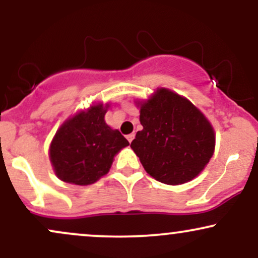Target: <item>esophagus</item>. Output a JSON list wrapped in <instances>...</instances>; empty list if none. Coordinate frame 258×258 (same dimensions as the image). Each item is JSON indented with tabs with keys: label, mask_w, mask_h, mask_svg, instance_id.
Wrapping results in <instances>:
<instances>
[{
	"label": "esophagus",
	"mask_w": 258,
	"mask_h": 258,
	"mask_svg": "<svg viewBox=\"0 0 258 258\" xmlns=\"http://www.w3.org/2000/svg\"><path fill=\"white\" fill-rule=\"evenodd\" d=\"M126 138H127V141H128L130 143H131V142L133 141V138H135V133H131V135H127Z\"/></svg>",
	"instance_id": "34e87169"
}]
</instances>
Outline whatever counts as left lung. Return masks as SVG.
I'll list each match as a JSON object with an SVG mask.
<instances>
[{
	"instance_id": "obj_1",
	"label": "left lung",
	"mask_w": 258,
	"mask_h": 258,
	"mask_svg": "<svg viewBox=\"0 0 258 258\" xmlns=\"http://www.w3.org/2000/svg\"><path fill=\"white\" fill-rule=\"evenodd\" d=\"M142 131L131 148L144 170L165 184H182L197 177L212 158L215 132L188 99L160 88L141 104Z\"/></svg>"
}]
</instances>
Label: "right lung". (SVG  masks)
I'll list each match as a JSON object with an SVG mask.
<instances>
[{"mask_svg": "<svg viewBox=\"0 0 258 258\" xmlns=\"http://www.w3.org/2000/svg\"><path fill=\"white\" fill-rule=\"evenodd\" d=\"M105 108L91 106L69 119L53 138L49 156L55 174L67 183L87 185L108 173L115 154L128 141L105 123Z\"/></svg>", "mask_w": 258, "mask_h": 258, "instance_id": "right-lung-1", "label": "right lung"}]
</instances>
